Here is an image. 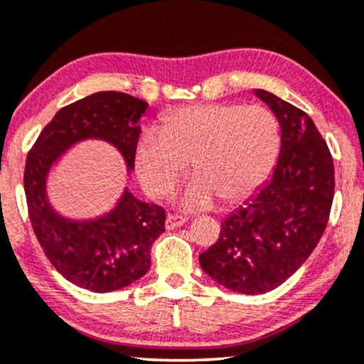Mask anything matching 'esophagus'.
<instances>
[{
	"label": "esophagus",
	"mask_w": 364,
	"mask_h": 364,
	"mask_svg": "<svg viewBox=\"0 0 364 364\" xmlns=\"http://www.w3.org/2000/svg\"><path fill=\"white\" fill-rule=\"evenodd\" d=\"M188 218L186 216L183 215H169L166 218V222H164V227H166L168 230H173V228H178L181 227L183 223H186Z\"/></svg>",
	"instance_id": "34e87169"
}]
</instances>
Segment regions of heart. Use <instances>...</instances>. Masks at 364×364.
<instances>
[{
    "label": "heart",
    "instance_id": "b5f03b06",
    "mask_svg": "<svg viewBox=\"0 0 364 364\" xmlns=\"http://www.w3.org/2000/svg\"><path fill=\"white\" fill-rule=\"evenodd\" d=\"M282 148L279 119L262 105L205 104L174 110L161 131L146 129L134 148L142 188L163 196L186 173L196 176L178 193V208H210L216 198L235 205L250 198L272 174Z\"/></svg>",
    "mask_w": 364,
    "mask_h": 364
}]
</instances>
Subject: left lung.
Segmentation results:
<instances>
[{"mask_svg":"<svg viewBox=\"0 0 364 364\" xmlns=\"http://www.w3.org/2000/svg\"><path fill=\"white\" fill-rule=\"evenodd\" d=\"M279 119L282 148L259 191L222 222L216 243L200 254L210 279L238 294L284 284L323 237L334 198V164L312 119L272 92L254 90Z\"/></svg>","mask_w":364,"mask_h":364,"instance_id":"left-lung-1","label":"left lung"}]
</instances>
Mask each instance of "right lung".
<instances>
[{
	"label": "right lung",
	"mask_w": 364,
	"mask_h": 364,
	"mask_svg": "<svg viewBox=\"0 0 364 364\" xmlns=\"http://www.w3.org/2000/svg\"><path fill=\"white\" fill-rule=\"evenodd\" d=\"M146 109L148 102L122 92L87 95L55 114L26 159L25 195L35 235L63 279L90 292L119 291L148 274L151 245L164 232L166 213L126 185L110 210L70 218L50 200L48 178L65 153L84 141L116 148L131 176Z\"/></svg>",
	"instance_id": "obj_1"
}]
</instances>
